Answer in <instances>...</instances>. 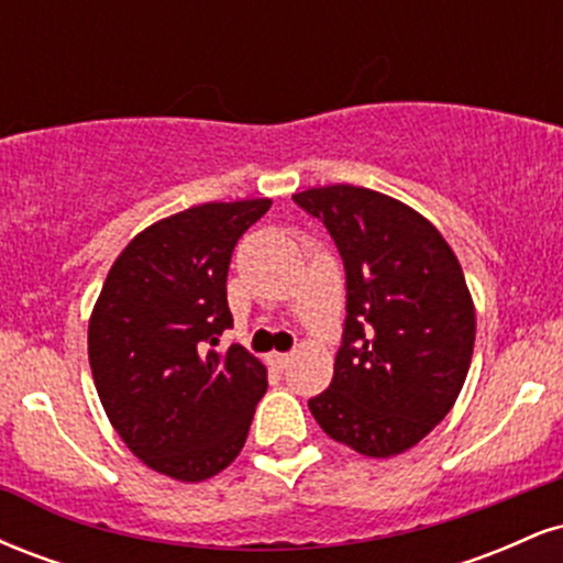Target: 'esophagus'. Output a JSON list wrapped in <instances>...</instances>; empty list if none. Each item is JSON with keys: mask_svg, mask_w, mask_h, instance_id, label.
Returning a JSON list of instances; mask_svg holds the SVG:
<instances>
[{"mask_svg": "<svg viewBox=\"0 0 563 563\" xmlns=\"http://www.w3.org/2000/svg\"><path fill=\"white\" fill-rule=\"evenodd\" d=\"M290 363V354L288 352H273L269 354V365H275L277 371H283Z\"/></svg>", "mask_w": 563, "mask_h": 563, "instance_id": "1", "label": "esophagus"}]
</instances>
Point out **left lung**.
<instances>
[{
	"instance_id": "left-lung-1",
	"label": "left lung",
	"mask_w": 563,
	"mask_h": 563,
	"mask_svg": "<svg viewBox=\"0 0 563 563\" xmlns=\"http://www.w3.org/2000/svg\"><path fill=\"white\" fill-rule=\"evenodd\" d=\"M294 200L325 224L346 269L344 341L309 410L360 455H399L463 389L476 339L466 277L442 232L402 200L354 185Z\"/></svg>"
}]
</instances>
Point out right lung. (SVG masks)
Listing matches in <instances>:
<instances>
[{
  "label": "right lung",
  "mask_w": 563,
  "mask_h": 563,
  "mask_svg": "<svg viewBox=\"0 0 563 563\" xmlns=\"http://www.w3.org/2000/svg\"><path fill=\"white\" fill-rule=\"evenodd\" d=\"M269 198L200 203L161 219L113 262L89 318V367L108 421L145 466L203 482L243 450L267 371L232 328V249Z\"/></svg>",
  "instance_id": "right-lung-1"
}]
</instances>
